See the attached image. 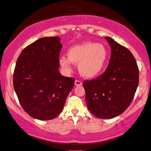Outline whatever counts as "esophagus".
<instances>
[{
  "instance_id": "34e87169",
  "label": "esophagus",
  "mask_w": 151,
  "mask_h": 151,
  "mask_svg": "<svg viewBox=\"0 0 151 151\" xmlns=\"http://www.w3.org/2000/svg\"><path fill=\"white\" fill-rule=\"evenodd\" d=\"M74 83H75V86H80L82 85V82L80 81V80H78V79L75 80V82H74Z\"/></svg>"
}]
</instances>
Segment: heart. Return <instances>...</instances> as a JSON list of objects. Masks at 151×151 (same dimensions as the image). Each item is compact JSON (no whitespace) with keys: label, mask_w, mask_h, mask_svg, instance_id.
<instances>
[{"label":"heart","mask_w":151,"mask_h":151,"mask_svg":"<svg viewBox=\"0 0 151 151\" xmlns=\"http://www.w3.org/2000/svg\"><path fill=\"white\" fill-rule=\"evenodd\" d=\"M67 56L68 59L64 57L60 59L62 67L70 70L71 63L78 65V70L82 77L92 79L103 71L109 54L102 44L84 42L70 47L67 52Z\"/></svg>","instance_id":"heart-1"}]
</instances>
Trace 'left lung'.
Here are the masks:
<instances>
[{"label":"left lung","instance_id":"obj_1","mask_svg":"<svg viewBox=\"0 0 151 151\" xmlns=\"http://www.w3.org/2000/svg\"><path fill=\"white\" fill-rule=\"evenodd\" d=\"M111 47L107 69L101 75L83 81L88 110L99 119H111L130 105L139 83V68L128 48L105 37Z\"/></svg>","mask_w":151,"mask_h":151}]
</instances>
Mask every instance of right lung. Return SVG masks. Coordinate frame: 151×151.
<instances>
[{"instance_id":"obj_1","label":"right lung","mask_w":151,"mask_h":151,"mask_svg":"<svg viewBox=\"0 0 151 151\" xmlns=\"http://www.w3.org/2000/svg\"><path fill=\"white\" fill-rule=\"evenodd\" d=\"M61 48L59 37H43L24 48L18 57L14 88L22 108L35 119H55L74 86V78L58 71Z\"/></svg>"}]
</instances>
